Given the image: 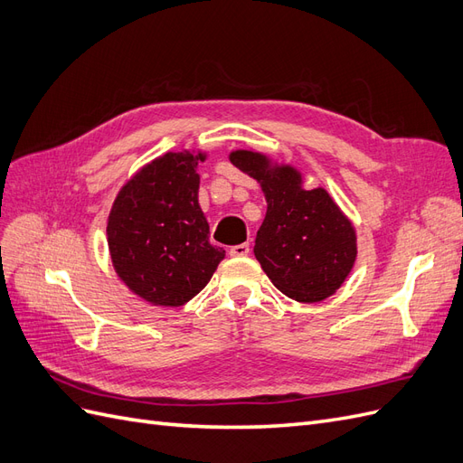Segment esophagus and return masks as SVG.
I'll use <instances>...</instances> for the list:
<instances>
[{"mask_svg": "<svg viewBox=\"0 0 463 463\" xmlns=\"http://www.w3.org/2000/svg\"><path fill=\"white\" fill-rule=\"evenodd\" d=\"M230 255H232V257H247V255H249V245H247V243L233 245V247L230 249Z\"/></svg>", "mask_w": 463, "mask_h": 463, "instance_id": "34e87169", "label": "esophagus"}]
</instances>
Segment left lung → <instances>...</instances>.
<instances>
[{
	"instance_id": "1",
	"label": "left lung",
	"mask_w": 463,
	"mask_h": 463,
	"mask_svg": "<svg viewBox=\"0 0 463 463\" xmlns=\"http://www.w3.org/2000/svg\"><path fill=\"white\" fill-rule=\"evenodd\" d=\"M230 160L257 179L269 208L257 232L255 257L284 296L315 303L326 299L352 272L357 257L355 230L322 189L301 187L291 165H270L250 150H235Z\"/></svg>"
}]
</instances>
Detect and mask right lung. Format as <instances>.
Masks as SVG:
<instances>
[{
  "label": "right lung",
  "instance_id": "1",
  "mask_svg": "<svg viewBox=\"0 0 463 463\" xmlns=\"http://www.w3.org/2000/svg\"><path fill=\"white\" fill-rule=\"evenodd\" d=\"M204 154L167 152L125 185L108 218L118 276L138 298L179 307L210 282L226 250L210 243L199 206L197 165Z\"/></svg>",
  "mask_w": 463,
  "mask_h": 463
}]
</instances>
